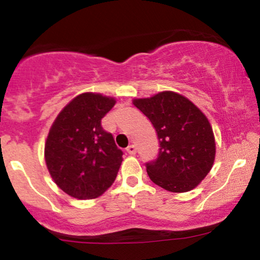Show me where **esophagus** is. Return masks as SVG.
<instances>
[{"instance_id":"esophagus-1","label":"esophagus","mask_w":260,"mask_h":260,"mask_svg":"<svg viewBox=\"0 0 260 260\" xmlns=\"http://www.w3.org/2000/svg\"><path fill=\"white\" fill-rule=\"evenodd\" d=\"M126 150H127V153L128 154H129V155H134V154H136L137 153V148H136V145H129V147H128L127 149H126Z\"/></svg>"}]
</instances>
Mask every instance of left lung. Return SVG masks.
I'll return each instance as SVG.
<instances>
[{
	"mask_svg": "<svg viewBox=\"0 0 260 260\" xmlns=\"http://www.w3.org/2000/svg\"><path fill=\"white\" fill-rule=\"evenodd\" d=\"M156 131L159 154L145 164L150 180L183 193L204 180L215 159V138L208 118L192 101L174 91L133 100Z\"/></svg>",
	"mask_w": 260,
	"mask_h": 260,
	"instance_id": "obj_1",
	"label": "left lung"
}]
</instances>
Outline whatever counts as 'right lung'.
<instances>
[{"label": "right lung", "mask_w": 260, "mask_h": 260, "mask_svg": "<svg viewBox=\"0 0 260 260\" xmlns=\"http://www.w3.org/2000/svg\"><path fill=\"white\" fill-rule=\"evenodd\" d=\"M115 104L113 98L84 92L64 106L51 126L46 166L55 183L73 198H96L116 180L123 153L101 126Z\"/></svg>", "instance_id": "obj_1"}]
</instances>
